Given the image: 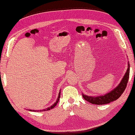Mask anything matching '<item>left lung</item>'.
<instances>
[{"mask_svg":"<svg viewBox=\"0 0 135 135\" xmlns=\"http://www.w3.org/2000/svg\"><path fill=\"white\" fill-rule=\"evenodd\" d=\"M129 74L130 64L128 62V68L125 75L124 76V78H122L119 85L112 91L107 93L105 95L100 96H89L82 94V97L87 101L93 104H96V105H103V104H108L114 100H116L121 96L126 88L128 80L129 79Z\"/></svg>","mask_w":135,"mask_h":135,"instance_id":"left-lung-1","label":"left lung"}]
</instances>
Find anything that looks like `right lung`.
<instances>
[{"label":"right lung","mask_w":135,"mask_h":135,"mask_svg":"<svg viewBox=\"0 0 135 135\" xmlns=\"http://www.w3.org/2000/svg\"><path fill=\"white\" fill-rule=\"evenodd\" d=\"M60 96H61V90H60V92L59 93V96H58V98H57V100H56V102H55V103L53 105H51V107H50L47 108V109H44V110H42V111H47V110H50V109H52V108H53L54 107H55L56 105H57V104L58 103V102H59V98H60ZM30 110V111H33V112L35 111V110ZM38 112H39V111H38ZM40 112H41V110H40Z\"/></svg>","instance_id":"obj_1"}]
</instances>
